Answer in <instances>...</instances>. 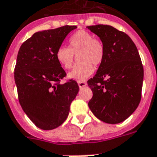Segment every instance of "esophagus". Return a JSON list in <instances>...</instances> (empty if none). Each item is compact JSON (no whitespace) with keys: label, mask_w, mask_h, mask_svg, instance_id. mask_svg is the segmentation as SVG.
<instances>
[{"label":"esophagus","mask_w":157,"mask_h":157,"mask_svg":"<svg viewBox=\"0 0 157 157\" xmlns=\"http://www.w3.org/2000/svg\"><path fill=\"white\" fill-rule=\"evenodd\" d=\"M78 86L80 88L84 87V86H86V82H83V81H80V82H78Z\"/></svg>","instance_id":"1"}]
</instances>
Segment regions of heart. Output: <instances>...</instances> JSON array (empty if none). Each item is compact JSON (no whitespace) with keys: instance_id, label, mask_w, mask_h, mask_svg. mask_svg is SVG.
<instances>
[{"instance_id":"heart-1","label":"heart","mask_w":157,"mask_h":157,"mask_svg":"<svg viewBox=\"0 0 157 157\" xmlns=\"http://www.w3.org/2000/svg\"><path fill=\"white\" fill-rule=\"evenodd\" d=\"M79 63L69 73L70 78L83 81L94 71L93 66L102 63L105 57V47L101 40L94 38L93 35L86 31H78L71 36L68 47L60 46L56 52V57L61 67L70 69L72 67L75 55Z\"/></svg>"}]
</instances>
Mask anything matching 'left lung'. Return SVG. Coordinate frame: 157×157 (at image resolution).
<instances>
[{
  "mask_svg": "<svg viewBox=\"0 0 157 157\" xmlns=\"http://www.w3.org/2000/svg\"><path fill=\"white\" fill-rule=\"evenodd\" d=\"M105 47L97 72L87 81L92 90L88 105L99 120L117 124L136 111L141 98L143 66L131 37L108 25H89Z\"/></svg>",
  "mask_w": 157,
  "mask_h": 157,
  "instance_id": "left-lung-1",
  "label": "left lung"
}]
</instances>
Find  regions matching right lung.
Here are the masks:
<instances>
[{
    "label": "right lung",
    "mask_w": 157,
    "mask_h": 157,
    "mask_svg": "<svg viewBox=\"0 0 157 157\" xmlns=\"http://www.w3.org/2000/svg\"><path fill=\"white\" fill-rule=\"evenodd\" d=\"M75 28L64 25L36 32L18 52L14 78L19 102L30 120L42 130L61 126L79 91L72 79L61 84L67 73L56 57V50Z\"/></svg>",
    "instance_id": "add662e5"
}]
</instances>
